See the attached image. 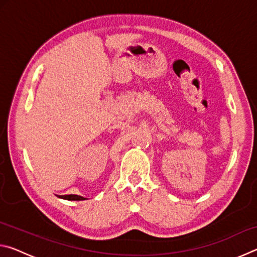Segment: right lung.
<instances>
[{
    "instance_id": "right-lung-1",
    "label": "right lung",
    "mask_w": 257,
    "mask_h": 257,
    "mask_svg": "<svg viewBox=\"0 0 257 257\" xmlns=\"http://www.w3.org/2000/svg\"><path fill=\"white\" fill-rule=\"evenodd\" d=\"M59 198L67 199V201H85V197L79 196V195H58Z\"/></svg>"
}]
</instances>
